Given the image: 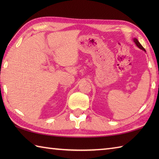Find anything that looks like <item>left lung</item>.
Instances as JSON below:
<instances>
[{
	"instance_id": "8db88e82",
	"label": "left lung",
	"mask_w": 159,
	"mask_h": 159,
	"mask_svg": "<svg viewBox=\"0 0 159 159\" xmlns=\"http://www.w3.org/2000/svg\"><path fill=\"white\" fill-rule=\"evenodd\" d=\"M134 42H135V43H136V45L138 46V47H139V48H141V49H142V50H144V51H146V50H145V48H143V47L142 46H141V43L139 42V41H138V40L136 39V38H134Z\"/></svg>"
}]
</instances>
